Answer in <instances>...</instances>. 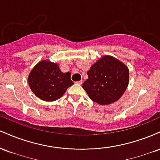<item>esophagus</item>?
Returning <instances> with one entry per match:
<instances>
[{"mask_svg":"<svg viewBox=\"0 0 160 160\" xmlns=\"http://www.w3.org/2000/svg\"><path fill=\"white\" fill-rule=\"evenodd\" d=\"M77 83L79 84V85H82V80H80V81H78V82H77Z\"/></svg>","mask_w":160,"mask_h":160,"instance_id":"34e87169","label":"esophagus"}]
</instances>
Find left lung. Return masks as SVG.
Wrapping results in <instances>:
<instances>
[{"label": "left lung", "mask_w": 160, "mask_h": 160, "mask_svg": "<svg viewBox=\"0 0 160 160\" xmlns=\"http://www.w3.org/2000/svg\"><path fill=\"white\" fill-rule=\"evenodd\" d=\"M88 79L82 87L93 102L110 104L120 98L129 80V71L122 62L111 56H104L91 66Z\"/></svg>", "instance_id": "1"}]
</instances>
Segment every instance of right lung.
I'll return each mask as SVG.
<instances>
[{"instance_id":"right-lung-1","label":"right lung","mask_w":160,"mask_h":160,"mask_svg":"<svg viewBox=\"0 0 160 160\" xmlns=\"http://www.w3.org/2000/svg\"><path fill=\"white\" fill-rule=\"evenodd\" d=\"M28 85L37 97L53 102L60 98L74 84L71 73H63L56 63L43 60L34 66L28 75Z\"/></svg>"}]
</instances>
